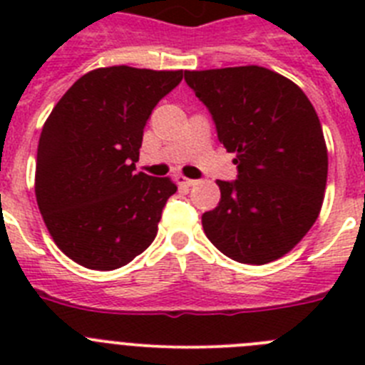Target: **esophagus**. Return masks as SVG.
I'll return each instance as SVG.
<instances>
[{"mask_svg":"<svg viewBox=\"0 0 365 365\" xmlns=\"http://www.w3.org/2000/svg\"><path fill=\"white\" fill-rule=\"evenodd\" d=\"M175 180H177V185H180V186H193L195 182H197V180L188 179V177H185V175H177Z\"/></svg>","mask_w":365,"mask_h":365,"instance_id":"obj_1","label":"esophagus"}]
</instances>
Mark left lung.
Listing matches in <instances>:
<instances>
[{
    "mask_svg": "<svg viewBox=\"0 0 365 365\" xmlns=\"http://www.w3.org/2000/svg\"><path fill=\"white\" fill-rule=\"evenodd\" d=\"M185 80L237 164V179L217 180L221 201L202 214L206 237L248 265L285 256L318 219L327 182V146L311 100L259 66L185 71Z\"/></svg>",
    "mask_w": 365,
    "mask_h": 365,
    "instance_id": "8db88e82",
    "label": "left lung"
}]
</instances>
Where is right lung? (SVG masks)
<instances>
[{
	"label": "right lung",
	"mask_w": 365,
	"mask_h": 365,
	"mask_svg": "<svg viewBox=\"0 0 365 365\" xmlns=\"http://www.w3.org/2000/svg\"><path fill=\"white\" fill-rule=\"evenodd\" d=\"M182 71L100 67L78 78L45 120L36 201L58 248L93 270H115L157 235L177 186L135 173L144 125Z\"/></svg>",
	"instance_id": "obj_1"
}]
</instances>
